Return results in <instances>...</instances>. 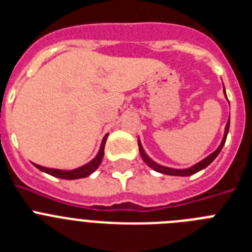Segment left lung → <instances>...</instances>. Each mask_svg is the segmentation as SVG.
Returning <instances> with one entry per match:
<instances>
[{
    "mask_svg": "<svg viewBox=\"0 0 252 252\" xmlns=\"http://www.w3.org/2000/svg\"><path fill=\"white\" fill-rule=\"evenodd\" d=\"M223 93H224V95H226V91H224V87H223ZM226 98H227V95H226ZM228 128H230V120H228V121H227V124H226L223 139H222L220 146H218V148L216 149V150L213 151L212 154H209L208 157L204 158L203 160H201V161L197 162V164H194V165L190 166V168L173 169V168H168V166L160 165V164H158V162L154 161V160L151 159L150 157H148V154L145 153V150H144V148H142L140 140H137V142H139L140 155H141L142 160H144V161H145L151 169H154L155 171H158V173H161V174H166V175H175V177H188V175L195 174V173H198V171L202 170V169L207 168V166H208L209 164H211V162H212L213 160L216 159V158H217V155L221 153L222 148H223L224 142H226V137H227V133H228Z\"/></svg>",
    "mask_w": 252,
    "mask_h": 252,
    "instance_id": "obj_1",
    "label": "left lung"
}]
</instances>
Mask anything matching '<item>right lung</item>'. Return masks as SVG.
<instances>
[{
    "mask_svg": "<svg viewBox=\"0 0 252 252\" xmlns=\"http://www.w3.org/2000/svg\"><path fill=\"white\" fill-rule=\"evenodd\" d=\"M107 136H108V133H106V136L103 137L101 144V148H99L98 154L95 155L94 159L91 160L90 162H87L86 165L81 166V168L73 169V170H60V169H51V168H45V166L37 165V164H34L39 170L44 171L46 174H50L53 177L57 178H62V179H66V180H73V179H81V178H86L88 175H91L95 169L98 168L99 164H101L102 159H103L104 155V144H106Z\"/></svg>",
    "mask_w": 252,
    "mask_h": 252,
    "instance_id": "obj_1",
    "label": "right lung"
}]
</instances>
